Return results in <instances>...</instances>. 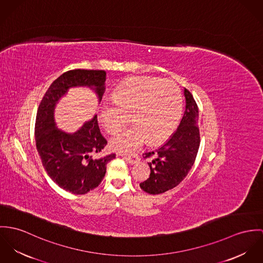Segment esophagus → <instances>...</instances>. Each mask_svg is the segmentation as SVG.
Returning a JSON list of instances; mask_svg holds the SVG:
<instances>
[{
	"label": "esophagus",
	"instance_id": "esophagus-1",
	"mask_svg": "<svg viewBox=\"0 0 263 263\" xmlns=\"http://www.w3.org/2000/svg\"><path fill=\"white\" fill-rule=\"evenodd\" d=\"M120 155H122V156H123L129 163H131V164H135V163H137V162L140 160L139 156L136 155V154H134V155H129V156H127V155H125V154H120Z\"/></svg>",
	"mask_w": 263,
	"mask_h": 263
}]
</instances>
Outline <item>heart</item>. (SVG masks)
Instances as JSON below:
<instances>
[{
    "instance_id": "b5f03b06",
    "label": "heart",
    "mask_w": 263,
    "mask_h": 263,
    "mask_svg": "<svg viewBox=\"0 0 263 263\" xmlns=\"http://www.w3.org/2000/svg\"><path fill=\"white\" fill-rule=\"evenodd\" d=\"M179 88L172 81L133 78L118 86L113 101L104 102L100 119L108 133H116L131 116L133 126L114 136L111 146L130 152L143 145L165 141L175 131L181 116Z\"/></svg>"
}]
</instances>
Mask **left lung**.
<instances>
[{
    "label": "left lung",
    "mask_w": 263,
    "mask_h": 263,
    "mask_svg": "<svg viewBox=\"0 0 263 263\" xmlns=\"http://www.w3.org/2000/svg\"><path fill=\"white\" fill-rule=\"evenodd\" d=\"M185 109L175 133L158 149L145 153L149 177L140 187L150 195H158L175 187L183 180L196 160L200 147L199 109L193 95L184 88Z\"/></svg>",
    "instance_id": "8db88e82"
}]
</instances>
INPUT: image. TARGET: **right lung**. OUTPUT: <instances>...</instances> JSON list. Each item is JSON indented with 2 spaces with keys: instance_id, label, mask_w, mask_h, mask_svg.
Returning <instances> with one entry per match:
<instances>
[{
  "instance_id": "1",
  "label": "right lung",
  "mask_w": 263,
  "mask_h": 263,
  "mask_svg": "<svg viewBox=\"0 0 263 263\" xmlns=\"http://www.w3.org/2000/svg\"><path fill=\"white\" fill-rule=\"evenodd\" d=\"M105 83V70L66 71L50 85L38 107L35 141L43 167L59 187L74 195H85L96 189L116 154L102 155L107 140L101 134L97 116L85 122L78 131L66 133L57 127L54 110L71 88H91L101 102Z\"/></svg>"
}]
</instances>
